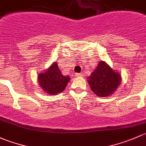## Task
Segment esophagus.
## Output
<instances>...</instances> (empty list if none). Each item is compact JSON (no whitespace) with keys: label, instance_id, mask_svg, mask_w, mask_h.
I'll list each match as a JSON object with an SVG mask.
<instances>
[{"label":"esophagus","instance_id":"1","mask_svg":"<svg viewBox=\"0 0 146 146\" xmlns=\"http://www.w3.org/2000/svg\"><path fill=\"white\" fill-rule=\"evenodd\" d=\"M75 76H76V77H82L83 74L82 73H76L75 74Z\"/></svg>","mask_w":146,"mask_h":146}]
</instances>
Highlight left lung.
<instances>
[{
  "label": "left lung",
  "instance_id": "8db88e82",
  "mask_svg": "<svg viewBox=\"0 0 146 146\" xmlns=\"http://www.w3.org/2000/svg\"><path fill=\"white\" fill-rule=\"evenodd\" d=\"M87 79L91 91L99 97H108L113 94L121 81V74L102 60Z\"/></svg>",
  "mask_w": 146,
  "mask_h": 146
}]
</instances>
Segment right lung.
<instances>
[{"label":"right lung","instance_id":"1","mask_svg":"<svg viewBox=\"0 0 146 146\" xmlns=\"http://www.w3.org/2000/svg\"><path fill=\"white\" fill-rule=\"evenodd\" d=\"M37 79L41 89L51 96L64 91L70 81V76L62 74L56 62L52 63L47 70L38 74Z\"/></svg>","mask_w":146,"mask_h":146}]
</instances>
